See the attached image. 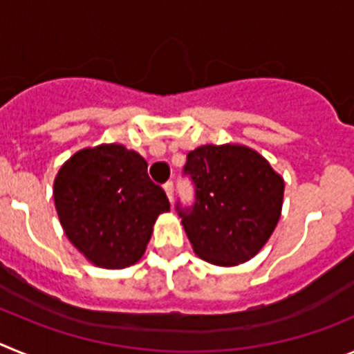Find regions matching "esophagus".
Wrapping results in <instances>:
<instances>
[{
  "mask_svg": "<svg viewBox=\"0 0 354 354\" xmlns=\"http://www.w3.org/2000/svg\"><path fill=\"white\" fill-rule=\"evenodd\" d=\"M165 193H167V196H168V200H170L171 202V198H174V183H167L165 184Z\"/></svg>",
  "mask_w": 354,
  "mask_h": 354,
  "instance_id": "obj_1",
  "label": "esophagus"
}]
</instances>
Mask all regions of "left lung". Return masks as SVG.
Masks as SVG:
<instances>
[{
  "label": "left lung",
  "mask_w": 354,
  "mask_h": 354,
  "mask_svg": "<svg viewBox=\"0 0 354 354\" xmlns=\"http://www.w3.org/2000/svg\"><path fill=\"white\" fill-rule=\"evenodd\" d=\"M184 175L195 184V204L175 205L200 259L237 266L261 252L273 234L283 179L245 145H202L187 154Z\"/></svg>",
  "instance_id": "1"
}]
</instances>
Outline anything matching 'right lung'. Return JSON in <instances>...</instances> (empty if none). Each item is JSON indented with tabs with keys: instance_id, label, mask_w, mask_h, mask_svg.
Instances as JSON below:
<instances>
[{
	"instance_id": "obj_1",
	"label": "right lung",
	"mask_w": 354,
	"mask_h": 354,
	"mask_svg": "<svg viewBox=\"0 0 354 354\" xmlns=\"http://www.w3.org/2000/svg\"><path fill=\"white\" fill-rule=\"evenodd\" d=\"M53 196L68 241L106 270L136 264L158 216L170 211L145 159L118 143L76 152L56 175Z\"/></svg>"
}]
</instances>
